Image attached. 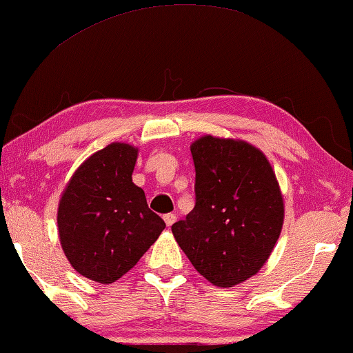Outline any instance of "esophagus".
I'll list each match as a JSON object with an SVG mask.
<instances>
[{
    "label": "esophagus",
    "instance_id": "34e87169",
    "mask_svg": "<svg viewBox=\"0 0 353 353\" xmlns=\"http://www.w3.org/2000/svg\"><path fill=\"white\" fill-rule=\"evenodd\" d=\"M163 221H165L167 227H172L176 221V216H175V214H165V216H163Z\"/></svg>",
    "mask_w": 353,
    "mask_h": 353
}]
</instances>
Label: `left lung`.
I'll return each mask as SVG.
<instances>
[{
  "mask_svg": "<svg viewBox=\"0 0 353 353\" xmlns=\"http://www.w3.org/2000/svg\"><path fill=\"white\" fill-rule=\"evenodd\" d=\"M194 208L172 225L196 271L232 287L264 266L283 223V199L266 155L245 141L203 136L191 144Z\"/></svg>",
  "mask_w": 353,
  "mask_h": 353,
  "instance_id": "8db88e82",
  "label": "left lung"
}]
</instances>
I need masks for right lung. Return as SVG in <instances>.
<instances>
[{"label": "right lung", "instance_id": "obj_1", "mask_svg": "<svg viewBox=\"0 0 353 353\" xmlns=\"http://www.w3.org/2000/svg\"><path fill=\"white\" fill-rule=\"evenodd\" d=\"M137 149L113 143L74 172L58 205V233L81 276L112 283L136 266L165 228L132 183Z\"/></svg>", "mask_w": 353, "mask_h": 353}]
</instances>
